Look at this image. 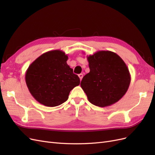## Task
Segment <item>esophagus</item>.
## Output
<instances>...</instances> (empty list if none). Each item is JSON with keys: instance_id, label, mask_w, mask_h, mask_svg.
<instances>
[{"instance_id": "1", "label": "esophagus", "mask_w": 155, "mask_h": 155, "mask_svg": "<svg viewBox=\"0 0 155 155\" xmlns=\"http://www.w3.org/2000/svg\"><path fill=\"white\" fill-rule=\"evenodd\" d=\"M78 76H79V79H80V80H81L82 78H83V75L82 74H79V75H78Z\"/></svg>"}]
</instances>
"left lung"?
Masks as SVG:
<instances>
[{
	"label": "left lung",
	"instance_id": "left-lung-1",
	"mask_svg": "<svg viewBox=\"0 0 155 155\" xmlns=\"http://www.w3.org/2000/svg\"><path fill=\"white\" fill-rule=\"evenodd\" d=\"M90 72L81 87L92 104L100 107L113 105L127 91L130 75L120 56L111 51H97L87 56Z\"/></svg>",
	"mask_w": 155,
	"mask_h": 155
}]
</instances>
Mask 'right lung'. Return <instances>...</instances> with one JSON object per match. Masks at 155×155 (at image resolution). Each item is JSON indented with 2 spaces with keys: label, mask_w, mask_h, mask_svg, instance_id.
I'll use <instances>...</instances> for the list:
<instances>
[{
  "label": "right lung",
  "mask_w": 155,
  "mask_h": 155,
  "mask_svg": "<svg viewBox=\"0 0 155 155\" xmlns=\"http://www.w3.org/2000/svg\"><path fill=\"white\" fill-rule=\"evenodd\" d=\"M68 55L61 50L40 55L27 69L26 85L32 96L46 107H56L66 101L70 92L80 83L78 75L67 63Z\"/></svg>",
  "instance_id": "add662e5"
}]
</instances>
